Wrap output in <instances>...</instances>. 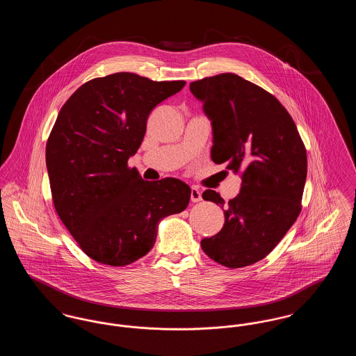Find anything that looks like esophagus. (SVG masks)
<instances>
[{
  "mask_svg": "<svg viewBox=\"0 0 356 356\" xmlns=\"http://www.w3.org/2000/svg\"><path fill=\"white\" fill-rule=\"evenodd\" d=\"M191 202H193V203L202 202V192L197 188L191 189Z\"/></svg>",
  "mask_w": 356,
  "mask_h": 356,
  "instance_id": "esophagus-1",
  "label": "esophagus"
}]
</instances>
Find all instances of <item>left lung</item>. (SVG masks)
Masks as SVG:
<instances>
[{"label":"left lung","instance_id":"obj_1","mask_svg":"<svg viewBox=\"0 0 356 356\" xmlns=\"http://www.w3.org/2000/svg\"><path fill=\"white\" fill-rule=\"evenodd\" d=\"M189 89L212 124V161L241 176L220 232L203 238L202 248L224 267L251 266L271 252L302 211L305 144L279 100L237 74L205 77ZM203 199L225 204L212 189Z\"/></svg>","mask_w":356,"mask_h":356}]
</instances>
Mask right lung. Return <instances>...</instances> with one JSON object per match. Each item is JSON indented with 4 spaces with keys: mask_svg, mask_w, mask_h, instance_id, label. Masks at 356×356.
I'll return each mask as SVG.
<instances>
[{
    "mask_svg": "<svg viewBox=\"0 0 356 356\" xmlns=\"http://www.w3.org/2000/svg\"><path fill=\"white\" fill-rule=\"evenodd\" d=\"M184 85L120 72L81 85L58 112L47 143L53 204L93 260L115 267L138 260L152 250L160 220L189 203L181 180L147 181L128 167L153 108Z\"/></svg>",
    "mask_w": 356,
    "mask_h": 356,
    "instance_id": "1",
    "label": "right lung"
}]
</instances>
